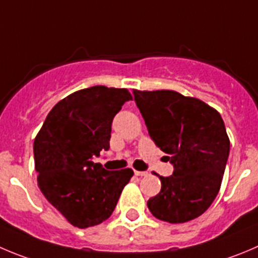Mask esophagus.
I'll return each instance as SVG.
<instances>
[{
	"mask_svg": "<svg viewBox=\"0 0 258 258\" xmlns=\"http://www.w3.org/2000/svg\"><path fill=\"white\" fill-rule=\"evenodd\" d=\"M134 175L139 176V177H142V176H147V175H148V172H146V171H134Z\"/></svg>",
	"mask_w": 258,
	"mask_h": 258,
	"instance_id": "34e87169",
	"label": "esophagus"
}]
</instances>
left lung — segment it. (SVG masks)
<instances>
[{
	"label": "left lung",
	"mask_w": 258,
	"mask_h": 258,
	"mask_svg": "<svg viewBox=\"0 0 258 258\" xmlns=\"http://www.w3.org/2000/svg\"><path fill=\"white\" fill-rule=\"evenodd\" d=\"M147 129L173 164L170 177L147 203L159 220L185 223L200 217L219 192L229 156V138L219 112L176 91L134 90Z\"/></svg>",
	"instance_id": "obj_1"
}]
</instances>
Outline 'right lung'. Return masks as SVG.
Here are the masks:
<instances>
[{
  "mask_svg": "<svg viewBox=\"0 0 258 258\" xmlns=\"http://www.w3.org/2000/svg\"><path fill=\"white\" fill-rule=\"evenodd\" d=\"M132 99L126 88L76 91L50 110L34 141L39 188L73 227L85 229L110 218L134 175L92 161L110 148L112 119Z\"/></svg>",
  "mask_w": 258,
  "mask_h": 258,
  "instance_id": "add662e5",
  "label": "right lung"
}]
</instances>
